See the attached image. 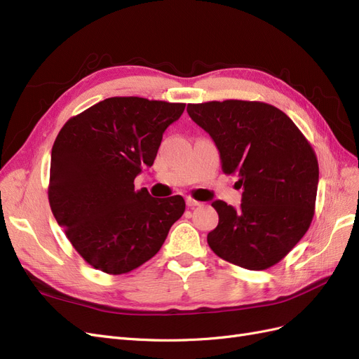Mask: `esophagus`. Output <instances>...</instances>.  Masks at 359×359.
I'll list each match as a JSON object with an SVG mask.
<instances>
[{
	"label": "esophagus",
	"mask_w": 359,
	"mask_h": 359,
	"mask_svg": "<svg viewBox=\"0 0 359 359\" xmlns=\"http://www.w3.org/2000/svg\"><path fill=\"white\" fill-rule=\"evenodd\" d=\"M187 205L190 206V208H194V206H199L201 202L196 201V199H193V198H187Z\"/></svg>",
	"instance_id": "esophagus-1"
}]
</instances>
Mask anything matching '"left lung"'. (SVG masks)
Wrapping results in <instances>:
<instances>
[{"mask_svg":"<svg viewBox=\"0 0 359 359\" xmlns=\"http://www.w3.org/2000/svg\"><path fill=\"white\" fill-rule=\"evenodd\" d=\"M187 112L212 137L223 172L236 173L244 190L240 210L212 202L219 224L208 245L245 269L274 266L313 220L319 182L313 147L285 112L264 102L189 103Z\"/></svg>","mask_w":359,"mask_h":359,"instance_id":"obj_1","label":"left lung"}]
</instances>
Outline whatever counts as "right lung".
Returning <instances> with one entry per match:
<instances>
[{
    "mask_svg": "<svg viewBox=\"0 0 359 359\" xmlns=\"http://www.w3.org/2000/svg\"><path fill=\"white\" fill-rule=\"evenodd\" d=\"M184 103L111 97L72 116L53 142L48 198L53 217L86 264L106 274L136 269L157 255L186 211L182 196L135 189L153 166L165 130Z\"/></svg>",
    "mask_w": 359,
    "mask_h": 359,
    "instance_id": "add662e5",
    "label": "right lung"
}]
</instances>
